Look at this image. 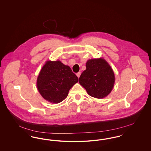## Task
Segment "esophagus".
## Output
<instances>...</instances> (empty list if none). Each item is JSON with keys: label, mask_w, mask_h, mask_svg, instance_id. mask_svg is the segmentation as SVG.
I'll return each instance as SVG.
<instances>
[{"label": "esophagus", "mask_w": 151, "mask_h": 151, "mask_svg": "<svg viewBox=\"0 0 151 151\" xmlns=\"http://www.w3.org/2000/svg\"><path fill=\"white\" fill-rule=\"evenodd\" d=\"M80 75H81V72H78V73H76V75H77V76H78V78H79V77H80Z\"/></svg>", "instance_id": "esophagus-1"}]
</instances>
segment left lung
Masks as SVG:
<instances>
[{
	"instance_id": "left-lung-1",
	"label": "left lung",
	"mask_w": 151,
	"mask_h": 151,
	"mask_svg": "<svg viewBox=\"0 0 151 151\" xmlns=\"http://www.w3.org/2000/svg\"><path fill=\"white\" fill-rule=\"evenodd\" d=\"M79 83L89 96L96 99H104L114 87V73L104 58L89 59L86 62V70L80 76Z\"/></svg>"
}]
</instances>
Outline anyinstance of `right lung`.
I'll return each mask as SVG.
<instances>
[{"mask_svg":"<svg viewBox=\"0 0 151 151\" xmlns=\"http://www.w3.org/2000/svg\"><path fill=\"white\" fill-rule=\"evenodd\" d=\"M79 81L68 65L60 60H47L37 79V88L45 100L58 104L67 97L70 89Z\"/></svg>","mask_w":151,"mask_h":151,"instance_id":"right-lung-1","label":"right lung"}]
</instances>
